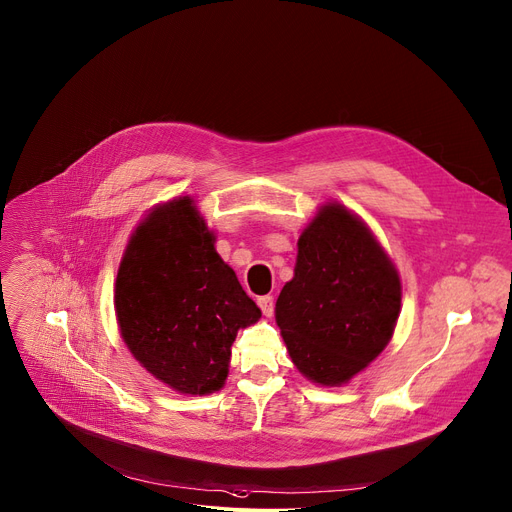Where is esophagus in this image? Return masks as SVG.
Returning a JSON list of instances; mask_svg holds the SVG:
<instances>
[{
    "label": "esophagus",
    "mask_w": 512,
    "mask_h": 512,
    "mask_svg": "<svg viewBox=\"0 0 512 512\" xmlns=\"http://www.w3.org/2000/svg\"><path fill=\"white\" fill-rule=\"evenodd\" d=\"M258 306H260L264 316H273V312H275V299H273V295L258 297Z\"/></svg>",
    "instance_id": "esophagus-1"
}]
</instances>
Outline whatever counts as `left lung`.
<instances>
[{"label":"left lung","mask_w":512,"mask_h":512,"mask_svg":"<svg viewBox=\"0 0 512 512\" xmlns=\"http://www.w3.org/2000/svg\"><path fill=\"white\" fill-rule=\"evenodd\" d=\"M399 312L401 279L374 233L343 204L320 206L275 308L295 368L322 386L349 382L388 345Z\"/></svg>","instance_id":"1"}]
</instances>
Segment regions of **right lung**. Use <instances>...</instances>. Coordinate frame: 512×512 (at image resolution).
I'll list each match as a JSON object with an SVG mask.
<instances>
[{
  "label": "right lung",
  "instance_id": "add662e5",
  "mask_svg": "<svg viewBox=\"0 0 512 512\" xmlns=\"http://www.w3.org/2000/svg\"><path fill=\"white\" fill-rule=\"evenodd\" d=\"M113 304L130 353L182 395L221 390L237 330L262 316L190 196L140 221L119 262Z\"/></svg>",
  "mask_w": 512,
  "mask_h": 512
}]
</instances>
